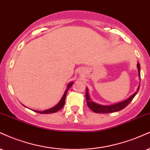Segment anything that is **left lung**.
Returning a JSON list of instances; mask_svg holds the SVG:
<instances>
[{"label":"left lung","instance_id":"obj_1","mask_svg":"<svg viewBox=\"0 0 150 150\" xmlns=\"http://www.w3.org/2000/svg\"><path fill=\"white\" fill-rule=\"evenodd\" d=\"M137 68H138V76H139V80H140V64L138 63L137 64ZM140 84L138 86V89L137 91L133 93V95H131L129 98H128L126 100H123V101L117 103L112 104V105H100L96 103H94L92 101L91 98H90L89 91H88L87 87L86 88V104H87L88 107L93 112H94L96 113H110V112H118L121 110L124 109V108H126L129 105L130 103L132 101V100L136 96L137 93L138 92L139 89H140Z\"/></svg>","mask_w":150,"mask_h":150}]
</instances>
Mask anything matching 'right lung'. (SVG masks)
I'll use <instances>...</instances> for the list:
<instances>
[{"label":"right lung","instance_id":"right-lung-1","mask_svg":"<svg viewBox=\"0 0 150 150\" xmlns=\"http://www.w3.org/2000/svg\"><path fill=\"white\" fill-rule=\"evenodd\" d=\"M73 84V82H70L69 84L67 85V88H66V90L65 91V92L64 93V95H63L62 98H61L60 101H59L58 103L54 107L50 108V109H48V110H43V111H38V110H33L36 112L38 113H40V114H51V113H54V112H57L59 110H60L64 107V103H65V100H66V94H67V92L68 91V89H70V87H71V86Z\"/></svg>","mask_w":150,"mask_h":150}]
</instances>
